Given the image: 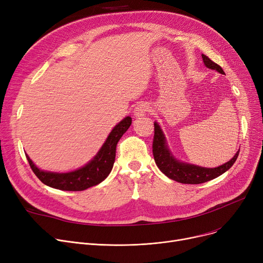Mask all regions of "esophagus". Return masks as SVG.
<instances>
[{
	"mask_svg": "<svg viewBox=\"0 0 263 263\" xmlns=\"http://www.w3.org/2000/svg\"><path fill=\"white\" fill-rule=\"evenodd\" d=\"M148 109H149V106H148V104L147 103H140V104H137L136 106H135V108H134V116L135 117H141V116H143V115H145L147 112H148Z\"/></svg>",
	"mask_w": 263,
	"mask_h": 263,
	"instance_id": "34e87169",
	"label": "esophagus"
}]
</instances>
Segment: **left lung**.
Instances as JSON below:
<instances>
[{"mask_svg":"<svg viewBox=\"0 0 263 263\" xmlns=\"http://www.w3.org/2000/svg\"><path fill=\"white\" fill-rule=\"evenodd\" d=\"M202 60L204 65L208 68L213 69V70H216L217 72L222 74L225 73L222 67L212 62L208 57H205L204 54H202ZM239 153L240 150H238L236 156H234L230 161L215 168H205L196 166V165L179 162L176 159H174L173 156L171 155L170 150L167 149L166 143H165L164 134L159 124L155 122L153 154L156 164L164 175H166L168 178L173 179V180L177 182L186 184H199L212 180V179L227 172L232 166L239 156Z\"/></svg>","mask_w":263,"mask_h":263,"instance_id":"left-lung-1","label":"left lung"}]
</instances>
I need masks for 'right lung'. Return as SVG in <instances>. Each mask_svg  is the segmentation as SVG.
<instances>
[{
	"instance_id": "obj_1",
	"label": "right lung",
	"mask_w": 263,
	"mask_h": 263,
	"mask_svg": "<svg viewBox=\"0 0 263 263\" xmlns=\"http://www.w3.org/2000/svg\"><path fill=\"white\" fill-rule=\"evenodd\" d=\"M132 122L131 117L122 119L107 136L105 143L97 156L84 167L78 171L59 174L40 171L26 155L30 166L39 180L58 190L63 191H83L90 186L99 184L108 176L113 168L116 157V146L123 133L126 132Z\"/></svg>"
}]
</instances>
